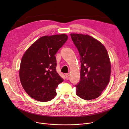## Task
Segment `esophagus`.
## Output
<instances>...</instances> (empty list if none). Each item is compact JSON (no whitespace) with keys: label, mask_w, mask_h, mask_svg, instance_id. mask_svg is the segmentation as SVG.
<instances>
[{"label":"esophagus","mask_w":129,"mask_h":129,"mask_svg":"<svg viewBox=\"0 0 129 129\" xmlns=\"http://www.w3.org/2000/svg\"><path fill=\"white\" fill-rule=\"evenodd\" d=\"M69 76H70V74H69V73H66V74H65V76H66V78L69 77Z\"/></svg>","instance_id":"1"}]
</instances>
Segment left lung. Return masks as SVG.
Segmentation results:
<instances>
[{"mask_svg":"<svg viewBox=\"0 0 129 129\" xmlns=\"http://www.w3.org/2000/svg\"><path fill=\"white\" fill-rule=\"evenodd\" d=\"M79 52L81 62L80 79L75 86L77 95L89 100L96 99L110 80L111 64L104 45L93 37L82 34H71Z\"/></svg>","mask_w":129,"mask_h":129,"instance_id":"8db88e82","label":"left lung"}]
</instances>
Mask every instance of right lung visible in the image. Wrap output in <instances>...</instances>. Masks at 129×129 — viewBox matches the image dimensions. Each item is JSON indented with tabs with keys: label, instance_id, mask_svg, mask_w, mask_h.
<instances>
[{
	"label": "right lung",
	"instance_id": "add662e5",
	"mask_svg": "<svg viewBox=\"0 0 129 129\" xmlns=\"http://www.w3.org/2000/svg\"><path fill=\"white\" fill-rule=\"evenodd\" d=\"M68 39L65 34L41 37L26 51L20 63L19 76L25 92L36 100L45 102L56 96L63 82L56 71L55 56Z\"/></svg>",
	"mask_w": 129,
	"mask_h": 129
}]
</instances>
